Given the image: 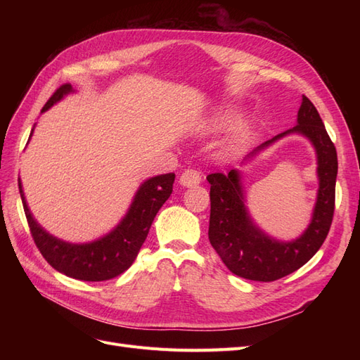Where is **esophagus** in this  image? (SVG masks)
Here are the masks:
<instances>
[{"mask_svg":"<svg viewBox=\"0 0 360 360\" xmlns=\"http://www.w3.org/2000/svg\"><path fill=\"white\" fill-rule=\"evenodd\" d=\"M202 181V176L197 171V169H186L183 171V174L180 176V184L184 188H192L197 186Z\"/></svg>","mask_w":360,"mask_h":360,"instance_id":"obj_1","label":"esophagus"}]
</instances>
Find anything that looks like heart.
Listing matches in <instances>:
<instances>
[{
	"instance_id": "1",
	"label": "heart",
	"mask_w": 360,
	"mask_h": 360,
	"mask_svg": "<svg viewBox=\"0 0 360 360\" xmlns=\"http://www.w3.org/2000/svg\"><path fill=\"white\" fill-rule=\"evenodd\" d=\"M226 117H224V115H221V117H217L216 118V126H225L226 124Z\"/></svg>"
}]
</instances>
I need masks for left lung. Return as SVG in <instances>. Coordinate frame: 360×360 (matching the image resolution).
Here are the masks:
<instances>
[{
    "label": "left lung",
    "instance_id": "1",
    "mask_svg": "<svg viewBox=\"0 0 360 360\" xmlns=\"http://www.w3.org/2000/svg\"><path fill=\"white\" fill-rule=\"evenodd\" d=\"M292 134L304 136L312 144L317 156L319 179L311 221L292 240H279L255 224L248 209L240 171L231 169L228 174L207 176L210 183V243L224 264L240 278L270 282L292 274L315 255L330 230L338 174L336 148L326 132L319 111L307 96H302L297 124L250 151L242 165Z\"/></svg>",
    "mask_w": 360,
    "mask_h": 360
}]
</instances>
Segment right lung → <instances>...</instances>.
<instances>
[{
    "instance_id": "add662e5",
    "label": "right lung",
    "mask_w": 360,
    "mask_h": 360,
    "mask_svg": "<svg viewBox=\"0 0 360 360\" xmlns=\"http://www.w3.org/2000/svg\"><path fill=\"white\" fill-rule=\"evenodd\" d=\"M72 93L75 90L70 84L61 85L43 106L41 112H46L49 108ZM32 134L34 127L31 129L30 139ZM174 179L176 174L169 172L150 177L141 183L122 221L110 233L86 243H70L48 233L32 216L20 179L19 193L32 238L48 263L69 278L99 282L122 275L132 266L141 246L146 242L155 216L172 193Z\"/></svg>"
}]
</instances>
